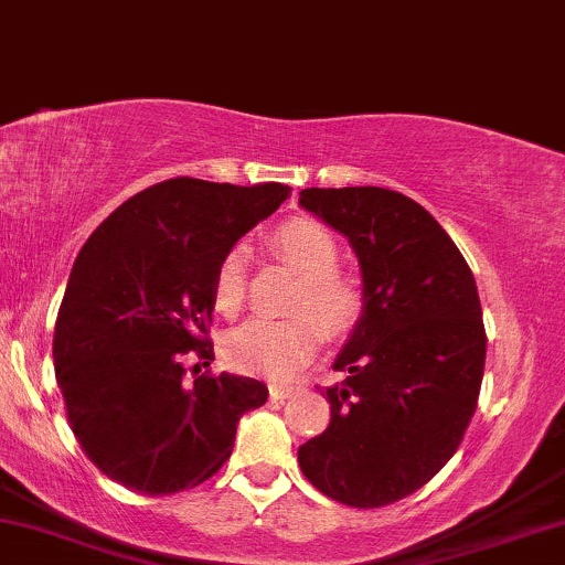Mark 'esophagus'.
I'll return each instance as SVG.
<instances>
[{
  "mask_svg": "<svg viewBox=\"0 0 565 565\" xmlns=\"http://www.w3.org/2000/svg\"><path fill=\"white\" fill-rule=\"evenodd\" d=\"M268 391H270V398L284 401V398H289V395L295 393L297 387H295V385H284V382H274V385H270Z\"/></svg>",
  "mask_w": 565,
  "mask_h": 565,
  "instance_id": "1",
  "label": "esophagus"
}]
</instances>
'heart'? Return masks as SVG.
Segmentation results:
<instances>
[{
	"mask_svg": "<svg viewBox=\"0 0 565 565\" xmlns=\"http://www.w3.org/2000/svg\"><path fill=\"white\" fill-rule=\"evenodd\" d=\"M268 246L300 276L295 308L313 310L322 321L312 313H295L289 319L255 316L231 329L223 350L225 359L242 372L284 380L313 359L323 342V329L329 334H345L355 327L364 310V291L355 278L337 270L340 244L313 220H287L270 233ZM242 297L244 255L242 249H228L212 278V300L223 313H236Z\"/></svg>",
	"mask_w": 565,
	"mask_h": 565,
	"instance_id": "1",
	"label": "heart"
}]
</instances>
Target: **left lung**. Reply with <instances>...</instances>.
Returning a JSON list of instances; mask_svg holds the SVG:
<instances>
[{
  "label": "left lung",
  "mask_w": 565,
  "mask_h": 565,
  "mask_svg": "<svg viewBox=\"0 0 565 565\" xmlns=\"http://www.w3.org/2000/svg\"><path fill=\"white\" fill-rule=\"evenodd\" d=\"M300 206L348 238L364 310L334 359L332 419L297 459L321 494L382 508L430 481L462 444L486 332L472 270L438 220L391 188H305Z\"/></svg>",
  "instance_id": "1"
}]
</instances>
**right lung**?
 Masks as SVG:
<instances>
[{
  "mask_svg": "<svg viewBox=\"0 0 565 565\" xmlns=\"http://www.w3.org/2000/svg\"><path fill=\"white\" fill-rule=\"evenodd\" d=\"M289 196L281 183L174 178L127 199L76 257L57 310L53 355L68 425L116 483L164 497L223 468L236 425L268 387L236 374L185 380L206 342L220 257Z\"/></svg>",
  "mask_w": 565,
  "mask_h": 565,
  "instance_id": "right-lung-1",
  "label": "right lung"
}]
</instances>
